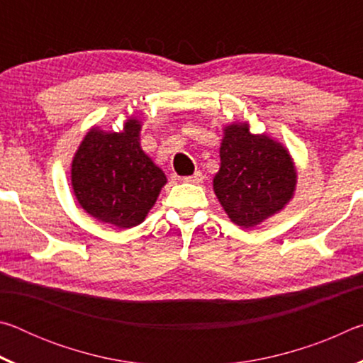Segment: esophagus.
<instances>
[{"label":"esophagus","instance_id":"obj_1","mask_svg":"<svg viewBox=\"0 0 363 363\" xmlns=\"http://www.w3.org/2000/svg\"><path fill=\"white\" fill-rule=\"evenodd\" d=\"M182 181L190 184H201L203 182V174H201V171H195L192 176H186Z\"/></svg>","mask_w":363,"mask_h":363}]
</instances>
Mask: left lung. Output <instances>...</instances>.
I'll use <instances>...</instances> for the list:
<instances>
[{
	"label": "left lung",
	"mask_w": 363,
	"mask_h": 363,
	"mask_svg": "<svg viewBox=\"0 0 363 363\" xmlns=\"http://www.w3.org/2000/svg\"><path fill=\"white\" fill-rule=\"evenodd\" d=\"M219 157L213 189L233 224L251 229L290 203L298 173L279 140L253 134L247 121L232 123L224 126Z\"/></svg>",
	"instance_id": "obj_1"
}]
</instances>
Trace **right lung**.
Instances as JSON below:
<instances>
[{"label":"right lung","instance_id":"add662e5","mask_svg":"<svg viewBox=\"0 0 363 363\" xmlns=\"http://www.w3.org/2000/svg\"><path fill=\"white\" fill-rule=\"evenodd\" d=\"M140 121L123 131L93 126L72 160V189L79 206L101 223L130 229L155 205L167 176L140 147Z\"/></svg>","mask_w":363,"mask_h":363}]
</instances>
